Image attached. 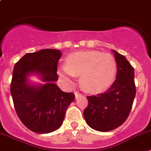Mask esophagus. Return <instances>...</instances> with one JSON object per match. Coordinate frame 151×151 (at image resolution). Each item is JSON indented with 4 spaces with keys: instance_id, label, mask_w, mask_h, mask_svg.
I'll return each mask as SVG.
<instances>
[{
    "instance_id": "1",
    "label": "esophagus",
    "mask_w": 151,
    "mask_h": 151,
    "mask_svg": "<svg viewBox=\"0 0 151 151\" xmlns=\"http://www.w3.org/2000/svg\"><path fill=\"white\" fill-rule=\"evenodd\" d=\"M80 95H81V94H80V93H79V92H75V97H76V98H77L79 96H80Z\"/></svg>"
}]
</instances>
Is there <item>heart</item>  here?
Returning <instances> with one entry per match:
<instances>
[{
    "instance_id": "obj_1",
    "label": "heart",
    "mask_w": 151,
    "mask_h": 151,
    "mask_svg": "<svg viewBox=\"0 0 151 151\" xmlns=\"http://www.w3.org/2000/svg\"><path fill=\"white\" fill-rule=\"evenodd\" d=\"M117 62L113 55L98 50L73 53L67 63L60 67V74L66 82L72 83L75 75L80 74V83L86 90L100 91L110 86L117 74Z\"/></svg>"
}]
</instances>
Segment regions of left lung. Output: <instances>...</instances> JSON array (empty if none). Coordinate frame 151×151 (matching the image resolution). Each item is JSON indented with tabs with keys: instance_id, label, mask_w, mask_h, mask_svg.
<instances>
[{
	"instance_id": "obj_1",
	"label": "left lung",
	"mask_w": 151,
	"mask_h": 151,
	"mask_svg": "<svg viewBox=\"0 0 151 151\" xmlns=\"http://www.w3.org/2000/svg\"><path fill=\"white\" fill-rule=\"evenodd\" d=\"M117 62V77L106 91L87 96L88 106L83 115L88 126L108 132L124 123L133 106L136 88L134 68L124 55L113 50Z\"/></svg>"
}]
</instances>
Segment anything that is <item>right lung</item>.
<instances>
[{
	"label": "right lung",
	"instance_id": "right-lung-1",
	"mask_svg": "<svg viewBox=\"0 0 151 151\" xmlns=\"http://www.w3.org/2000/svg\"><path fill=\"white\" fill-rule=\"evenodd\" d=\"M61 56L59 50L42 49L26 53L14 66L10 84L14 107L23 124L35 133H48L58 129L75 98L74 93L64 92L54 83L59 78L57 64ZM33 72L40 74L46 83L28 85L26 77Z\"/></svg>",
	"mask_w": 151,
	"mask_h": 151
}]
</instances>
